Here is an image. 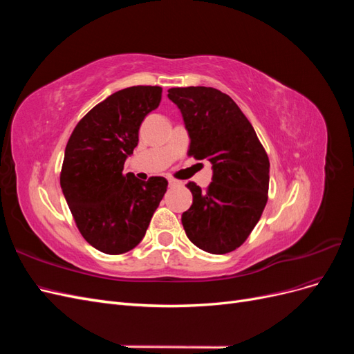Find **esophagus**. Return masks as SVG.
<instances>
[{
    "label": "esophagus",
    "mask_w": 354,
    "mask_h": 354,
    "mask_svg": "<svg viewBox=\"0 0 354 354\" xmlns=\"http://www.w3.org/2000/svg\"><path fill=\"white\" fill-rule=\"evenodd\" d=\"M168 183H169L171 187H178V186L183 185V181L176 180V178H168Z\"/></svg>",
    "instance_id": "obj_1"
}]
</instances>
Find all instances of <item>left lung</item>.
<instances>
[{
    "label": "left lung",
    "instance_id": "8db88e82",
    "mask_svg": "<svg viewBox=\"0 0 354 354\" xmlns=\"http://www.w3.org/2000/svg\"><path fill=\"white\" fill-rule=\"evenodd\" d=\"M168 99L183 116L189 155L207 159L212 181H194L192 207L183 212L187 238L202 251L227 254L246 241L259 223L269 194L270 162L251 122L227 94L212 87L169 88Z\"/></svg>",
    "mask_w": 354,
    "mask_h": 354
}]
</instances>
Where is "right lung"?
<instances>
[{
  "mask_svg": "<svg viewBox=\"0 0 354 354\" xmlns=\"http://www.w3.org/2000/svg\"><path fill=\"white\" fill-rule=\"evenodd\" d=\"M162 88L136 85L95 104L75 127L65 149L60 186L84 239L118 255L145 238L164 198V177L138 180L124 162L138 143L145 116L160 103Z\"/></svg>",
  "mask_w": 354,
  "mask_h": 354,
  "instance_id": "1",
  "label": "right lung"
}]
</instances>
